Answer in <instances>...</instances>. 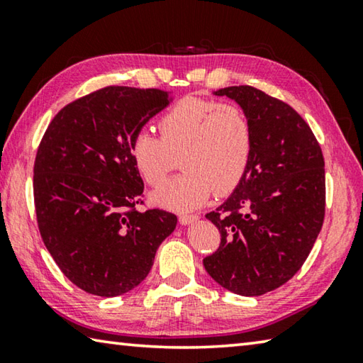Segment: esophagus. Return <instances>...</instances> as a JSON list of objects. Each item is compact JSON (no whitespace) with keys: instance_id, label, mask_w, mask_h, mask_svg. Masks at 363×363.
Here are the masks:
<instances>
[{"instance_id":"esophagus-1","label":"esophagus","mask_w":363,"mask_h":363,"mask_svg":"<svg viewBox=\"0 0 363 363\" xmlns=\"http://www.w3.org/2000/svg\"><path fill=\"white\" fill-rule=\"evenodd\" d=\"M196 220H199V216H196V214H179V223L182 225L194 224Z\"/></svg>"}]
</instances>
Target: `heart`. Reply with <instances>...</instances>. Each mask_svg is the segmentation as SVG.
I'll return each mask as SVG.
<instances>
[{"instance_id":"heart-1","label":"heart","mask_w":363,"mask_h":363,"mask_svg":"<svg viewBox=\"0 0 363 363\" xmlns=\"http://www.w3.org/2000/svg\"><path fill=\"white\" fill-rule=\"evenodd\" d=\"M158 126L162 139L140 130L130 144L134 168L150 186L167 179L181 155L184 173L153 192L157 205L194 210L214 190L227 194L243 179L253 150V130L240 107L186 97L162 116Z\"/></svg>"}]
</instances>
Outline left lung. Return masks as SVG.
I'll return each mask as SVG.
<instances>
[{
  "label": "left lung",
  "mask_w": 363,
  "mask_h": 363,
  "mask_svg": "<svg viewBox=\"0 0 363 363\" xmlns=\"http://www.w3.org/2000/svg\"><path fill=\"white\" fill-rule=\"evenodd\" d=\"M214 96L235 101L253 130L247 173L206 219L220 245L203 266L240 296H261L286 284L303 266L325 216V162L314 133L296 110L253 86Z\"/></svg>",
  "instance_id": "obj_1"
}]
</instances>
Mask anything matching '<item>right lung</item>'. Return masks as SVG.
<instances>
[{"label": "right lung", "mask_w": 363, "mask_h": 363, "mask_svg": "<svg viewBox=\"0 0 363 363\" xmlns=\"http://www.w3.org/2000/svg\"><path fill=\"white\" fill-rule=\"evenodd\" d=\"M169 97L108 86L65 106L43 136L33 168L40 233L65 277L86 293L131 291L176 229L174 214L134 208L144 182L130 157L134 134Z\"/></svg>", "instance_id": "1"}]
</instances>
